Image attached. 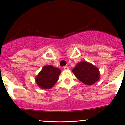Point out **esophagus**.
<instances>
[{
	"instance_id": "1",
	"label": "esophagus",
	"mask_w": 125,
	"mask_h": 125,
	"mask_svg": "<svg viewBox=\"0 0 125 125\" xmlns=\"http://www.w3.org/2000/svg\"><path fill=\"white\" fill-rule=\"evenodd\" d=\"M64 70H69V68H68V67H67V66H65V67H64Z\"/></svg>"
}]
</instances>
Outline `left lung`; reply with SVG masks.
I'll return each mask as SVG.
<instances>
[{"label":"left lung","mask_w":125,"mask_h":125,"mask_svg":"<svg viewBox=\"0 0 125 125\" xmlns=\"http://www.w3.org/2000/svg\"><path fill=\"white\" fill-rule=\"evenodd\" d=\"M75 76L85 85H92L99 80L100 74L97 67L91 63L82 61L77 63L72 70Z\"/></svg>","instance_id":"obj_1"}]
</instances>
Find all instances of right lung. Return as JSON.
I'll list each match as a JSON object with an SVG mask.
<instances>
[{"label":"right lung","instance_id":"right-lung-1","mask_svg":"<svg viewBox=\"0 0 125 125\" xmlns=\"http://www.w3.org/2000/svg\"><path fill=\"white\" fill-rule=\"evenodd\" d=\"M61 73L59 68L51 65L43 66L35 78L37 85L43 89H51L58 80Z\"/></svg>","mask_w":125,"mask_h":125}]
</instances>
